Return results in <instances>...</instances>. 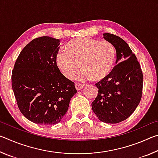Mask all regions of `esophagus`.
I'll return each instance as SVG.
<instances>
[{
  "instance_id": "34e87169",
  "label": "esophagus",
  "mask_w": 158,
  "mask_h": 158,
  "mask_svg": "<svg viewBox=\"0 0 158 158\" xmlns=\"http://www.w3.org/2000/svg\"><path fill=\"white\" fill-rule=\"evenodd\" d=\"M75 88L77 90H81L82 89L84 88V85L81 84H78V83H76L75 84Z\"/></svg>"
}]
</instances>
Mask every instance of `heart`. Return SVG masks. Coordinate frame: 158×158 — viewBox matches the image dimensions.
<instances>
[{
	"label": "heart",
	"instance_id": "b5f03b06",
	"mask_svg": "<svg viewBox=\"0 0 158 158\" xmlns=\"http://www.w3.org/2000/svg\"><path fill=\"white\" fill-rule=\"evenodd\" d=\"M67 52L57 53L56 65L64 75L73 79L80 68L81 81L93 78L100 81L109 76L116 60V49L110 42L88 37H78L66 44ZM81 65H80V63Z\"/></svg>",
	"mask_w": 158,
	"mask_h": 158
}]
</instances>
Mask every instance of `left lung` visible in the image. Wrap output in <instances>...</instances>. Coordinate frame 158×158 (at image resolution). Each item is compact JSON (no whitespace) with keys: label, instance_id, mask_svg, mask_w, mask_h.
<instances>
[{"label":"left lung","instance_id":"obj_1","mask_svg":"<svg viewBox=\"0 0 158 158\" xmlns=\"http://www.w3.org/2000/svg\"><path fill=\"white\" fill-rule=\"evenodd\" d=\"M103 35L116 49L117 65L109 76L95 84L98 93L92 102V109L102 122L118 123L129 118L139 104L143 74L126 42L111 33Z\"/></svg>","mask_w":158,"mask_h":158}]
</instances>
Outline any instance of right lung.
I'll list each match as a JSON object with an SVG mask.
<instances>
[{"label": "right lung", "instance_id": "1", "mask_svg": "<svg viewBox=\"0 0 158 158\" xmlns=\"http://www.w3.org/2000/svg\"><path fill=\"white\" fill-rule=\"evenodd\" d=\"M60 40L37 37L21 51L12 73V87L18 107L34 123L55 125L61 121L77 90L61 74L56 58Z\"/></svg>", "mask_w": 158, "mask_h": 158}]
</instances>
